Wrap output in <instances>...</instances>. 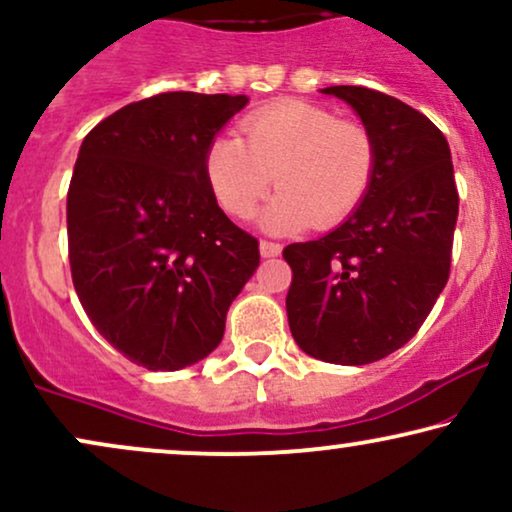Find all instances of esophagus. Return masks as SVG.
<instances>
[{
    "instance_id": "obj_1",
    "label": "esophagus",
    "mask_w": 512,
    "mask_h": 512,
    "mask_svg": "<svg viewBox=\"0 0 512 512\" xmlns=\"http://www.w3.org/2000/svg\"><path fill=\"white\" fill-rule=\"evenodd\" d=\"M280 251H282V246L277 242H270V239H261V256L263 258L280 256Z\"/></svg>"
}]
</instances>
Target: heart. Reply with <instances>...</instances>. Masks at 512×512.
<instances>
[{
	"instance_id": "1",
	"label": "heart",
	"mask_w": 512,
	"mask_h": 512,
	"mask_svg": "<svg viewBox=\"0 0 512 512\" xmlns=\"http://www.w3.org/2000/svg\"><path fill=\"white\" fill-rule=\"evenodd\" d=\"M237 135L206 149L208 187L232 218H251L277 182L263 213L268 230L342 223L365 199L377 149L370 130L306 102H277L246 116Z\"/></svg>"
}]
</instances>
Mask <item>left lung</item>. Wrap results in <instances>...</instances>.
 <instances>
[{
    "instance_id": "1",
    "label": "left lung",
    "mask_w": 512,
    "mask_h": 512,
    "mask_svg": "<svg viewBox=\"0 0 512 512\" xmlns=\"http://www.w3.org/2000/svg\"><path fill=\"white\" fill-rule=\"evenodd\" d=\"M320 92L361 116L377 163L342 225L282 251L292 268L287 318L308 356L365 365L415 337L446 287L458 189L444 132L413 106L358 85Z\"/></svg>"
}]
</instances>
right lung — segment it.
Here are the masks:
<instances>
[{"mask_svg": "<svg viewBox=\"0 0 512 512\" xmlns=\"http://www.w3.org/2000/svg\"><path fill=\"white\" fill-rule=\"evenodd\" d=\"M246 102L163 92L82 140L66 204L73 285L99 334L147 370L187 368L216 349L261 261L204 170L208 144Z\"/></svg>", "mask_w": 512, "mask_h": 512, "instance_id": "add662e5", "label": "right lung"}]
</instances>
